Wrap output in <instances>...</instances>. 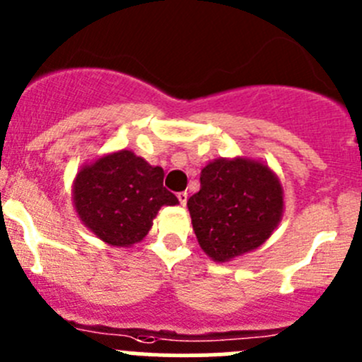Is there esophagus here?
I'll return each instance as SVG.
<instances>
[{"mask_svg":"<svg viewBox=\"0 0 362 362\" xmlns=\"http://www.w3.org/2000/svg\"><path fill=\"white\" fill-rule=\"evenodd\" d=\"M177 198H178V202H180V204H185V203H187L189 194H187V192H185V191H182V192H178Z\"/></svg>","mask_w":362,"mask_h":362,"instance_id":"obj_1","label":"esophagus"}]
</instances>
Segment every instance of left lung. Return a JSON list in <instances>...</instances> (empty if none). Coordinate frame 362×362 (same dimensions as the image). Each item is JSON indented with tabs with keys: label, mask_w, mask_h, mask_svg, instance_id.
Instances as JSON below:
<instances>
[{
	"label": "left lung",
	"mask_w": 362,
	"mask_h": 362,
	"mask_svg": "<svg viewBox=\"0 0 362 362\" xmlns=\"http://www.w3.org/2000/svg\"><path fill=\"white\" fill-rule=\"evenodd\" d=\"M202 189L189 198L192 229L214 261L257 249L282 217V185L268 166L217 159L202 170Z\"/></svg>",
	"instance_id": "left-lung-1"
}]
</instances>
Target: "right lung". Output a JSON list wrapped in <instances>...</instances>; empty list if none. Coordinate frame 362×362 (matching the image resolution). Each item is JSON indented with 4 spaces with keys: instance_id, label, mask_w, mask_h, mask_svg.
Returning a JSON list of instances; mask_svg holds the SVG:
<instances>
[{
    "instance_id": "add662e5",
    "label": "right lung",
    "mask_w": 362,
    "mask_h": 362,
    "mask_svg": "<svg viewBox=\"0 0 362 362\" xmlns=\"http://www.w3.org/2000/svg\"><path fill=\"white\" fill-rule=\"evenodd\" d=\"M164 171L131 151L105 156L82 168L73 185V199L83 224L113 247L144 240L163 204H177L163 185Z\"/></svg>"
}]
</instances>
